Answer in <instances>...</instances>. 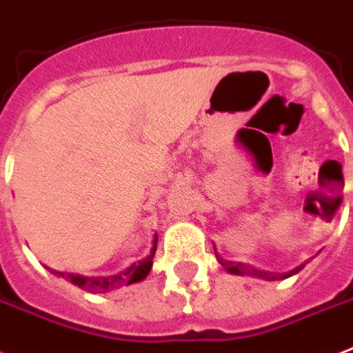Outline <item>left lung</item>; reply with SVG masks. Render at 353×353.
Masks as SVG:
<instances>
[{
	"label": "left lung",
	"mask_w": 353,
	"mask_h": 353,
	"mask_svg": "<svg viewBox=\"0 0 353 353\" xmlns=\"http://www.w3.org/2000/svg\"><path fill=\"white\" fill-rule=\"evenodd\" d=\"M216 258H218V262H220L231 274H247V276H258V279H263V280L288 279V276H291V274L299 273V271L306 265V262H304L301 263L299 268L293 269V271H290V273L279 274V273H269V271H260V269L252 268V265H247V263H238V262H231V260H223L221 256H218V252H216Z\"/></svg>",
	"instance_id": "obj_1"
}]
</instances>
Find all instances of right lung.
<instances>
[{
  "instance_id": "obj_1",
  "label": "right lung",
  "mask_w": 353,
  "mask_h": 353,
  "mask_svg": "<svg viewBox=\"0 0 353 353\" xmlns=\"http://www.w3.org/2000/svg\"><path fill=\"white\" fill-rule=\"evenodd\" d=\"M155 249H157V234L154 236V241H152V251L144 260L137 263H132L126 271H122L121 274H112V276H82V274H73V273H62V271H54L51 269L52 274L57 276H62V279H68L71 284L79 285L82 290H88L91 293H106L110 290H115L117 285L122 284H135V282H141L148 276L150 269H152V263H154V254Z\"/></svg>"
}]
</instances>
